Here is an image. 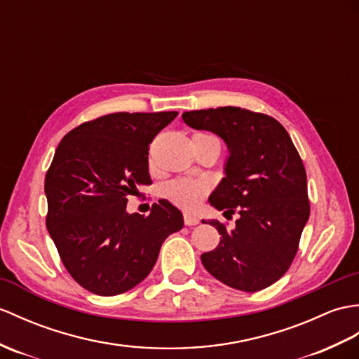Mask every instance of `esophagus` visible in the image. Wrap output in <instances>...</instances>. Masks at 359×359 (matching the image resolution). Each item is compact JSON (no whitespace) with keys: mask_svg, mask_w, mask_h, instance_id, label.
<instances>
[{"mask_svg":"<svg viewBox=\"0 0 359 359\" xmlns=\"http://www.w3.org/2000/svg\"><path fill=\"white\" fill-rule=\"evenodd\" d=\"M185 224L187 226H194V224H197L200 220H198V217H196V215H193V214H185Z\"/></svg>","mask_w":359,"mask_h":359,"instance_id":"obj_1","label":"esophagus"}]
</instances>
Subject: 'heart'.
<instances>
[{"label":"heart","instance_id":"obj_1","mask_svg":"<svg viewBox=\"0 0 359 359\" xmlns=\"http://www.w3.org/2000/svg\"><path fill=\"white\" fill-rule=\"evenodd\" d=\"M208 188H210V185L203 180L180 179L168 183V185L165 187V194L180 208L194 210V208L198 206L200 200L206 194Z\"/></svg>","mask_w":359,"mask_h":359}]
</instances>
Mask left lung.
Here are the masks:
<instances>
[{
  "label": "left lung",
  "instance_id": "8db88e82",
  "mask_svg": "<svg viewBox=\"0 0 359 359\" xmlns=\"http://www.w3.org/2000/svg\"><path fill=\"white\" fill-rule=\"evenodd\" d=\"M182 119L226 144L224 177L210 203L223 215H240L232 229L210 220L222 237L200 257L205 269L245 292L273 285L292 264L311 212L306 170L292 139L271 116L240 107L185 111Z\"/></svg>",
  "mask_w": 359,
  "mask_h": 359
}]
</instances>
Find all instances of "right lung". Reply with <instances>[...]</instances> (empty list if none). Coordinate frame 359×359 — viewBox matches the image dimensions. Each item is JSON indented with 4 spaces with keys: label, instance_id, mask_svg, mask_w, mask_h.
I'll return each instance as SVG.
<instances>
[{
    "label": "right lung",
    "instance_id": "right-lung-1",
    "mask_svg": "<svg viewBox=\"0 0 359 359\" xmlns=\"http://www.w3.org/2000/svg\"><path fill=\"white\" fill-rule=\"evenodd\" d=\"M177 111L113 113L65 135L46 174L47 229L65 269L96 295L137 286L165 238L183 228L168 200L148 217L127 212L130 196L149 185L148 145Z\"/></svg>",
    "mask_w": 359,
    "mask_h": 359
}]
</instances>
